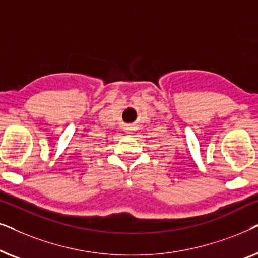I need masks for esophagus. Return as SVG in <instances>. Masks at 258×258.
I'll list each match as a JSON object with an SVG mask.
<instances>
[{"mask_svg": "<svg viewBox=\"0 0 258 258\" xmlns=\"http://www.w3.org/2000/svg\"><path fill=\"white\" fill-rule=\"evenodd\" d=\"M132 130H133V129H129V132H128V133H130V132H132Z\"/></svg>", "mask_w": 258, "mask_h": 258, "instance_id": "34e87169", "label": "esophagus"}]
</instances>
